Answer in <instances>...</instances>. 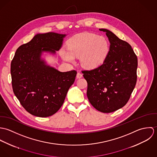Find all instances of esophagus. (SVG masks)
<instances>
[{
	"mask_svg": "<svg viewBox=\"0 0 157 157\" xmlns=\"http://www.w3.org/2000/svg\"><path fill=\"white\" fill-rule=\"evenodd\" d=\"M77 78H82V77H83V75L81 74V73H80V72H78L77 74Z\"/></svg>",
	"mask_w": 157,
	"mask_h": 157,
	"instance_id": "esophagus-1",
	"label": "esophagus"
}]
</instances>
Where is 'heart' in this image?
<instances>
[{"instance_id": "heart-1", "label": "heart", "mask_w": 157, "mask_h": 157, "mask_svg": "<svg viewBox=\"0 0 157 157\" xmlns=\"http://www.w3.org/2000/svg\"><path fill=\"white\" fill-rule=\"evenodd\" d=\"M108 52L109 45L103 37L83 33L71 38L67 42V49L62 48L60 54L64 60L69 63H74L75 57H79L83 67L92 69L104 61Z\"/></svg>"}]
</instances>
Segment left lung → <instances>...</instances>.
Listing matches in <instances>:
<instances>
[{"mask_svg":"<svg viewBox=\"0 0 157 157\" xmlns=\"http://www.w3.org/2000/svg\"><path fill=\"white\" fill-rule=\"evenodd\" d=\"M99 30L106 33L109 51L101 65L82 73L88 83L90 103L98 111L110 113L123 108L129 100L136 82L138 60L128 42L108 29Z\"/></svg>","mask_w":157,"mask_h":157,"instance_id":"1","label":"left lung"}]
</instances>
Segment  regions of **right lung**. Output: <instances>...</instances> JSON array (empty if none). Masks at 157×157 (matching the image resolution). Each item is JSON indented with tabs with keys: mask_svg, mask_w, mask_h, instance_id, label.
I'll list each match as a JSON object with an SVG mask.
<instances>
[{
	"mask_svg": "<svg viewBox=\"0 0 157 157\" xmlns=\"http://www.w3.org/2000/svg\"><path fill=\"white\" fill-rule=\"evenodd\" d=\"M66 34H37L20 46L11 63L13 92L25 109L39 117L57 112L63 104L77 71L60 72L40 59L42 52L59 51Z\"/></svg>",
	"mask_w": 157,
	"mask_h": 157,
	"instance_id": "right-lung-1",
	"label": "right lung"
}]
</instances>
